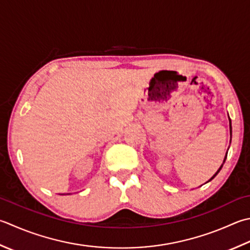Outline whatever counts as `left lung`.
<instances>
[{
    "label": "left lung",
    "mask_w": 250,
    "mask_h": 250,
    "mask_svg": "<svg viewBox=\"0 0 250 250\" xmlns=\"http://www.w3.org/2000/svg\"><path fill=\"white\" fill-rule=\"evenodd\" d=\"M229 132H231V135H232V125H231V119H229ZM227 154H228V153H227ZM226 159H227V156H226V158H224V160H223V164H224V163H226ZM223 164L221 165V167H220V168H219V170L217 171V172H216V174H214V175H213V177H212L211 179H210L209 181H211V180H212V179H213L214 177H216V175H217V174H218V173L220 172V170H221V169H222V167H223Z\"/></svg>",
    "instance_id": "obj_1"
}]
</instances>
